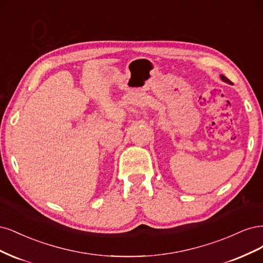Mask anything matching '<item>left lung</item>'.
I'll return each instance as SVG.
<instances>
[{
    "instance_id": "8db88e82",
    "label": "left lung",
    "mask_w": 263,
    "mask_h": 263,
    "mask_svg": "<svg viewBox=\"0 0 263 263\" xmlns=\"http://www.w3.org/2000/svg\"><path fill=\"white\" fill-rule=\"evenodd\" d=\"M221 80L223 81V82H225V83H227V84H232V82L228 80L226 76H224V75H221Z\"/></svg>"
}]
</instances>
